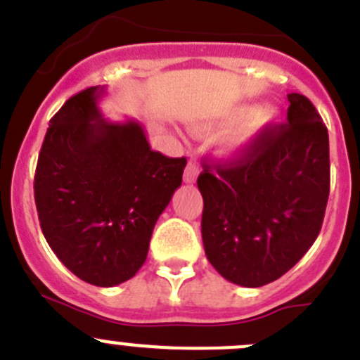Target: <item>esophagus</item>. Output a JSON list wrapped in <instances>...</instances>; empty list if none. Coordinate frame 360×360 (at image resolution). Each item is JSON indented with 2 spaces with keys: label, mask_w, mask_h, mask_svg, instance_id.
I'll list each match as a JSON object with an SVG mask.
<instances>
[{
  "label": "esophagus",
  "mask_w": 360,
  "mask_h": 360,
  "mask_svg": "<svg viewBox=\"0 0 360 360\" xmlns=\"http://www.w3.org/2000/svg\"><path fill=\"white\" fill-rule=\"evenodd\" d=\"M198 174H200V167L196 166V162H189L186 167V173H184V182L187 184L196 182Z\"/></svg>",
  "instance_id": "1"
}]
</instances>
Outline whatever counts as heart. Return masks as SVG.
I'll return each instance as SVG.
<instances>
[{
  "label": "heart",
  "mask_w": 360,
  "mask_h": 360,
  "mask_svg": "<svg viewBox=\"0 0 360 360\" xmlns=\"http://www.w3.org/2000/svg\"><path fill=\"white\" fill-rule=\"evenodd\" d=\"M248 112L250 110H243L239 115H237L236 120L245 117ZM273 117H275V114H273L271 110H260L259 114L252 115V117H248L246 121H243L236 130H232L229 135H226L225 150L230 151V153H237V151L246 150V148L257 139V135L260 134V130H262L266 124L271 123Z\"/></svg>",
  "instance_id": "obj_1"
}]
</instances>
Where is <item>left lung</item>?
<instances>
[{"label":"left lung","mask_w":360,"mask_h":360,"mask_svg":"<svg viewBox=\"0 0 360 360\" xmlns=\"http://www.w3.org/2000/svg\"><path fill=\"white\" fill-rule=\"evenodd\" d=\"M288 123L269 124L243 155L203 164L202 237L216 271L260 288L302 259L318 237L330 193L328 131L309 98L288 94Z\"/></svg>","instance_id":"1"}]
</instances>
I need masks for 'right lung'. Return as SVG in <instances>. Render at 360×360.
<instances>
[{"instance_id": "1", "label": "right lung", "mask_w": 360, "mask_h": 360, "mask_svg": "<svg viewBox=\"0 0 360 360\" xmlns=\"http://www.w3.org/2000/svg\"><path fill=\"white\" fill-rule=\"evenodd\" d=\"M105 87L53 115L35 169V205L49 248L84 282L112 288L144 264L158 216L182 186L187 158L153 151L143 124L110 123Z\"/></svg>"}]
</instances>
